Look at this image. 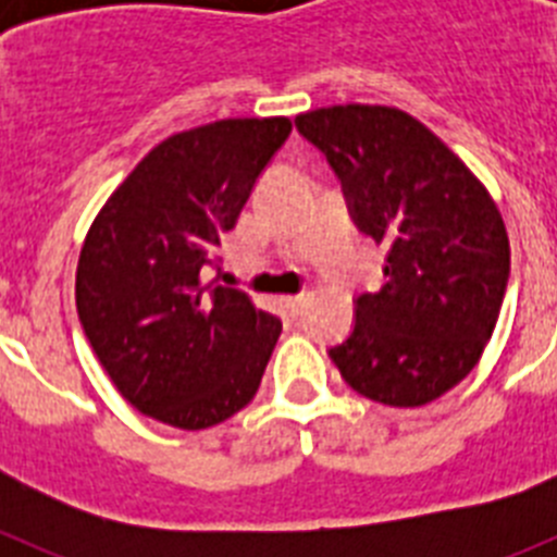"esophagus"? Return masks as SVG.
<instances>
[{"mask_svg": "<svg viewBox=\"0 0 557 557\" xmlns=\"http://www.w3.org/2000/svg\"><path fill=\"white\" fill-rule=\"evenodd\" d=\"M282 304H284V309H287L289 314H298L301 312V307L304 304H307V295H287V298H282Z\"/></svg>", "mask_w": 557, "mask_h": 557, "instance_id": "esophagus-1", "label": "esophagus"}]
</instances>
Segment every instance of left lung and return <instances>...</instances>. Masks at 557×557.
I'll list each match as a JSON object with an SVG mask.
<instances>
[{
  "instance_id": "1",
  "label": "left lung",
  "mask_w": 557,
  "mask_h": 557,
  "mask_svg": "<svg viewBox=\"0 0 557 557\" xmlns=\"http://www.w3.org/2000/svg\"><path fill=\"white\" fill-rule=\"evenodd\" d=\"M362 234L387 245L385 284L354 298L329 348L357 393L391 407L444 396L476 366L508 289L510 245L485 186L435 133L387 106L298 113Z\"/></svg>"
}]
</instances>
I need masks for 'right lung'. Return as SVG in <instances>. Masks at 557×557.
Returning <instances> with one entry per match:
<instances>
[{"label": "right lung", "mask_w": 557, "mask_h": 557, "mask_svg": "<svg viewBox=\"0 0 557 557\" xmlns=\"http://www.w3.org/2000/svg\"><path fill=\"white\" fill-rule=\"evenodd\" d=\"M293 122L220 120L152 147L113 191L77 262V314L116 391L145 416L206 430L259 391L282 321L206 284Z\"/></svg>", "instance_id": "right-lung-1"}]
</instances>
